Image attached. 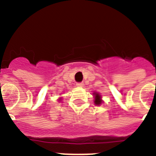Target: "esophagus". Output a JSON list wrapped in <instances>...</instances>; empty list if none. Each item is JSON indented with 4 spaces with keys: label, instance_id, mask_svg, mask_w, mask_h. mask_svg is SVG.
Listing matches in <instances>:
<instances>
[{
    "label": "esophagus",
    "instance_id": "34e87169",
    "mask_svg": "<svg viewBox=\"0 0 156 156\" xmlns=\"http://www.w3.org/2000/svg\"><path fill=\"white\" fill-rule=\"evenodd\" d=\"M76 86L77 87H83L84 86V83H77Z\"/></svg>",
    "mask_w": 156,
    "mask_h": 156
}]
</instances>
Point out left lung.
<instances>
[{"label": "left lung", "instance_id": "left-lung-1", "mask_svg": "<svg viewBox=\"0 0 156 156\" xmlns=\"http://www.w3.org/2000/svg\"><path fill=\"white\" fill-rule=\"evenodd\" d=\"M94 104L98 105V106H100V105L102 103V100L101 99V95L99 94H98L96 92L94 93Z\"/></svg>", "mask_w": 156, "mask_h": 156}]
</instances>
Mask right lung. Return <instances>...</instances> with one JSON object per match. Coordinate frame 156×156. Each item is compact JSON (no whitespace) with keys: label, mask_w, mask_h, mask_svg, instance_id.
I'll return each instance as SVG.
<instances>
[{"label":"right lung","mask_w":156,"mask_h":156,"mask_svg":"<svg viewBox=\"0 0 156 156\" xmlns=\"http://www.w3.org/2000/svg\"><path fill=\"white\" fill-rule=\"evenodd\" d=\"M59 99H61V98H59Z\"/></svg>","instance_id":"add662e5"}]
</instances>
